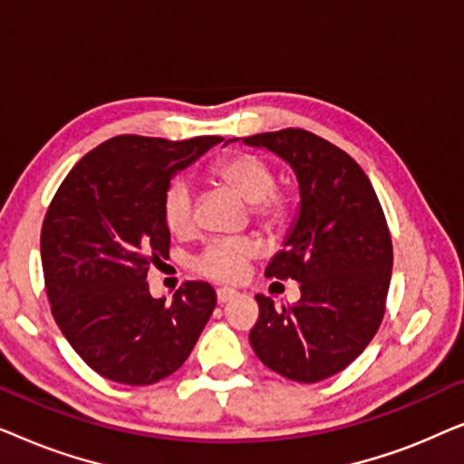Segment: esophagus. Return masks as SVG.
<instances>
[{"label": "esophagus", "instance_id": "34e87169", "mask_svg": "<svg viewBox=\"0 0 464 464\" xmlns=\"http://www.w3.org/2000/svg\"><path fill=\"white\" fill-rule=\"evenodd\" d=\"M234 295H237V291L230 289V287H221V289H218V302H219V304L230 302Z\"/></svg>", "mask_w": 464, "mask_h": 464}]
</instances>
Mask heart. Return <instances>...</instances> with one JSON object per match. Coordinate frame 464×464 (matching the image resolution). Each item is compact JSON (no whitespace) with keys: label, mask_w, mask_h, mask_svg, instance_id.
I'll use <instances>...</instances> for the list:
<instances>
[{"label":"heart","mask_w":464,"mask_h":464,"mask_svg":"<svg viewBox=\"0 0 464 464\" xmlns=\"http://www.w3.org/2000/svg\"><path fill=\"white\" fill-rule=\"evenodd\" d=\"M215 179L232 188L251 205V213L264 224L275 226L285 218L287 200L275 189V173L262 158L238 154L219 162L213 169ZM164 224L175 237H189L196 227L194 192L188 181H175L164 196ZM257 256V245L251 238H215L194 259L200 275L218 281H237L245 275L246 264Z\"/></svg>","instance_id":"1"}]
</instances>
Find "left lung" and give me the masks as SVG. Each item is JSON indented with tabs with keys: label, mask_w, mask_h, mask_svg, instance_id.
<instances>
[{
	"label": "left lung",
	"mask_w": 464,
	"mask_h": 464,
	"mask_svg": "<svg viewBox=\"0 0 464 464\" xmlns=\"http://www.w3.org/2000/svg\"><path fill=\"white\" fill-rule=\"evenodd\" d=\"M243 143L287 162L300 188V208L266 276L295 278L302 297L276 308L257 294L249 342L272 372L319 382L351 365L382 323L392 270L382 207L363 169L313 132H262Z\"/></svg>",
	"instance_id": "left-lung-1"
}]
</instances>
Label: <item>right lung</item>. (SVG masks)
Listing matches in <instances>:
<instances>
[{"instance_id":"obj_1","label":"right lung","mask_w":464,"mask_h":464,"mask_svg":"<svg viewBox=\"0 0 464 464\" xmlns=\"http://www.w3.org/2000/svg\"><path fill=\"white\" fill-rule=\"evenodd\" d=\"M224 141L120 135L82 158L42 226L44 281L56 325L88 367L130 386L154 384L189 357L218 295L202 281L151 297L148 270L169 257L170 179Z\"/></svg>"}]
</instances>
